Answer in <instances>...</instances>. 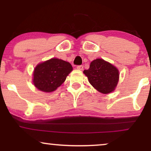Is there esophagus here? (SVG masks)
I'll return each mask as SVG.
<instances>
[{"instance_id":"1","label":"esophagus","mask_w":151,"mask_h":151,"mask_svg":"<svg viewBox=\"0 0 151 151\" xmlns=\"http://www.w3.org/2000/svg\"><path fill=\"white\" fill-rule=\"evenodd\" d=\"M77 69L78 70H80V71H82V70H83V66L82 65H79L77 67Z\"/></svg>"}]
</instances>
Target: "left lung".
Listing matches in <instances>:
<instances>
[{"mask_svg": "<svg viewBox=\"0 0 151 151\" xmlns=\"http://www.w3.org/2000/svg\"><path fill=\"white\" fill-rule=\"evenodd\" d=\"M83 73L88 78L89 83L103 94L114 91L119 81V70L112 64L101 58L93 60L89 69L84 70Z\"/></svg>", "mask_w": 151, "mask_h": 151, "instance_id": "1", "label": "left lung"}]
</instances>
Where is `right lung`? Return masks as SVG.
Returning <instances> with one entry per match:
<instances>
[{
	"instance_id": "add662e5",
	"label": "right lung",
	"mask_w": 151,
	"mask_h": 151,
	"mask_svg": "<svg viewBox=\"0 0 151 151\" xmlns=\"http://www.w3.org/2000/svg\"><path fill=\"white\" fill-rule=\"evenodd\" d=\"M73 70L69 62L51 58L36 65L33 72V84L45 93L54 91L65 81Z\"/></svg>"
}]
</instances>
